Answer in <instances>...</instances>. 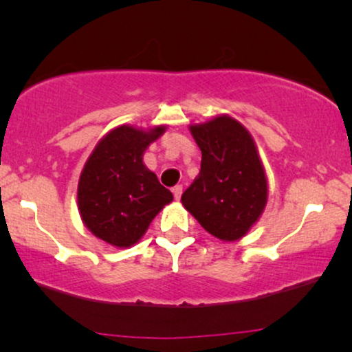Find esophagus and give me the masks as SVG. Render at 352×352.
Returning a JSON list of instances; mask_svg holds the SVG:
<instances>
[{
    "label": "esophagus",
    "mask_w": 352,
    "mask_h": 352,
    "mask_svg": "<svg viewBox=\"0 0 352 352\" xmlns=\"http://www.w3.org/2000/svg\"><path fill=\"white\" fill-rule=\"evenodd\" d=\"M172 192H173V197H175V200H180L182 192H184V187H182V185H175V187L172 188Z\"/></svg>",
    "instance_id": "esophagus-1"
}]
</instances>
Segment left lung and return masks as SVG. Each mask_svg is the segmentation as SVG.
I'll use <instances>...</instances> for the list:
<instances>
[{
  "label": "left lung",
  "instance_id": "obj_1",
  "mask_svg": "<svg viewBox=\"0 0 352 352\" xmlns=\"http://www.w3.org/2000/svg\"><path fill=\"white\" fill-rule=\"evenodd\" d=\"M190 131L201 151V170L182 195V203L218 239L243 238L267 201V180L256 144L228 116Z\"/></svg>",
  "mask_w": 352,
  "mask_h": 352
}]
</instances>
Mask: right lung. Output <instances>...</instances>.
Returning a JSON list of instances; mask_svg holds the SVG:
<instances>
[{
    "label": "right lung",
    "mask_w": 352,
    "mask_h": 352,
    "mask_svg": "<svg viewBox=\"0 0 352 352\" xmlns=\"http://www.w3.org/2000/svg\"><path fill=\"white\" fill-rule=\"evenodd\" d=\"M120 126L101 139L78 182V210L96 238L116 248L138 243L155 214L172 201L167 190L142 164V154L164 133Z\"/></svg>",
    "instance_id": "add662e5"
}]
</instances>
